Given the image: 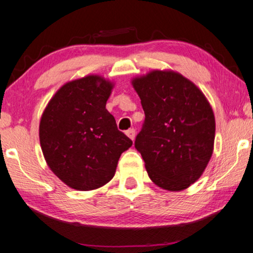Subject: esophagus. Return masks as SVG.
<instances>
[{
    "label": "esophagus",
    "mask_w": 253,
    "mask_h": 253,
    "mask_svg": "<svg viewBox=\"0 0 253 253\" xmlns=\"http://www.w3.org/2000/svg\"><path fill=\"white\" fill-rule=\"evenodd\" d=\"M126 136L130 138L131 140H133L134 139V136H136V130L134 129H129V130H126Z\"/></svg>",
    "instance_id": "obj_1"
}]
</instances>
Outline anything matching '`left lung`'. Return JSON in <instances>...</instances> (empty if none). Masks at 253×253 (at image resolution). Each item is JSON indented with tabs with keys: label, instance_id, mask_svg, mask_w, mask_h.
<instances>
[{
	"label": "left lung",
	"instance_id": "1",
	"mask_svg": "<svg viewBox=\"0 0 253 253\" xmlns=\"http://www.w3.org/2000/svg\"><path fill=\"white\" fill-rule=\"evenodd\" d=\"M145 121L134 147L155 184L181 191L195 183L213 153L215 120L203 92L174 71L134 78Z\"/></svg>",
	"mask_w": 253,
	"mask_h": 253
}]
</instances>
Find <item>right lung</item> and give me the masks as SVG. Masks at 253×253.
<instances>
[{"mask_svg":"<svg viewBox=\"0 0 253 253\" xmlns=\"http://www.w3.org/2000/svg\"><path fill=\"white\" fill-rule=\"evenodd\" d=\"M113 84L100 76L69 82L48 103L39 126L40 145L51 171L72 189L94 190L114 177L132 140L106 109Z\"/></svg>","mask_w":253,"mask_h":253,"instance_id":"add662e5","label":"right lung"}]
</instances>
